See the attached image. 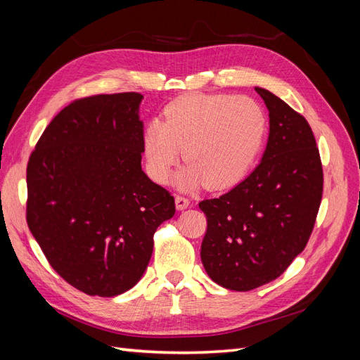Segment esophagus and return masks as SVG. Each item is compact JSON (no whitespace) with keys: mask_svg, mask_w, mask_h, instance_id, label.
Returning <instances> with one entry per match:
<instances>
[{"mask_svg":"<svg viewBox=\"0 0 360 360\" xmlns=\"http://www.w3.org/2000/svg\"><path fill=\"white\" fill-rule=\"evenodd\" d=\"M189 204H191V201L188 198L180 197V195H176V207H177V210L188 209Z\"/></svg>","mask_w":360,"mask_h":360,"instance_id":"esophagus-1","label":"esophagus"}]
</instances>
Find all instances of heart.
I'll return each instance as SVG.
<instances>
[{"label": "heart", "instance_id": "heart-1", "mask_svg": "<svg viewBox=\"0 0 360 360\" xmlns=\"http://www.w3.org/2000/svg\"><path fill=\"white\" fill-rule=\"evenodd\" d=\"M264 132L266 115L250 97L181 96L165 108V122L155 118L146 126L147 169L151 179L163 183L183 148L188 163L176 176L179 188H230L245 176Z\"/></svg>", "mask_w": 360, "mask_h": 360}]
</instances>
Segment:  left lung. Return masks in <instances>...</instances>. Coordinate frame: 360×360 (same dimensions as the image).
I'll return each instance as SVG.
<instances>
[{"label": "left lung", "mask_w": 360, "mask_h": 360, "mask_svg": "<svg viewBox=\"0 0 360 360\" xmlns=\"http://www.w3.org/2000/svg\"><path fill=\"white\" fill-rule=\"evenodd\" d=\"M269 111L267 146L258 167L219 198L204 200L201 261L217 285L249 291L284 274L308 243L323 195L312 130L271 91L255 86Z\"/></svg>", "instance_id": "obj_1"}]
</instances>
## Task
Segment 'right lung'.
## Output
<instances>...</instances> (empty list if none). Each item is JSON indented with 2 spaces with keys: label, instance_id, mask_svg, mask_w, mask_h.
<instances>
[{
  "label": "right lung",
  "instance_id": "obj_1",
  "mask_svg": "<svg viewBox=\"0 0 360 360\" xmlns=\"http://www.w3.org/2000/svg\"><path fill=\"white\" fill-rule=\"evenodd\" d=\"M139 93L99 94L60 111L27 167V222L57 274L90 296L138 284L156 228L176 213L141 168Z\"/></svg>",
  "mask_w": 360,
  "mask_h": 360
}]
</instances>
